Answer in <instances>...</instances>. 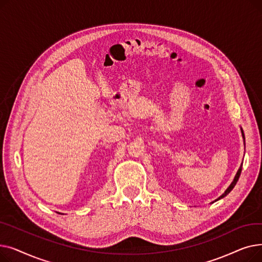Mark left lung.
Masks as SVG:
<instances>
[{
	"label": "left lung",
	"mask_w": 262,
	"mask_h": 262,
	"mask_svg": "<svg viewBox=\"0 0 262 262\" xmlns=\"http://www.w3.org/2000/svg\"><path fill=\"white\" fill-rule=\"evenodd\" d=\"M241 133H242V137H243V139H244V134H243V130L241 129ZM241 171H242V164L240 166V168H239V170H238V172H237V174H236V176H235V178H233V181H232V183L230 184V186L226 189V191L224 192V193L220 196L217 200H215V201H219V200H221V199H223V198H225L229 192L233 189V187L236 186V184H237V182H238V180H239V177H240V174H241Z\"/></svg>",
	"instance_id": "left-lung-1"
}]
</instances>
